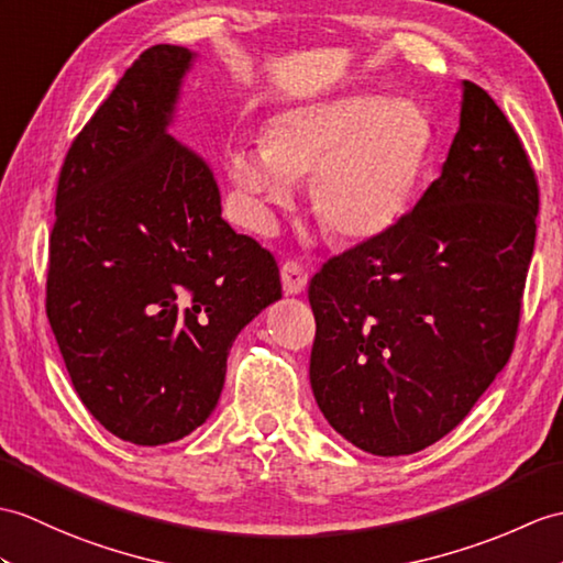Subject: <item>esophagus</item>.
<instances>
[{"instance_id":"esophagus-1","label":"esophagus","mask_w":563,"mask_h":563,"mask_svg":"<svg viewBox=\"0 0 563 563\" xmlns=\"http://www.w3.org/2000/svg\"><path fill=\"white\" fill-rule=\"evenodd\" d=\"M280 278H283V290L287 295H299L307 287L309 273L302 264H299V261L287 258L280 268Z\"/></svg>"}]
</instances>
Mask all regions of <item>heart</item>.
Masks as SVG:
<instances>
[{"label": "heart", "mask_w": 563, "mask_h": 563, "mask_svg": "<svg viewBox=\"0 0 563 563\" xmlns=\"http://www.w3.org/2000/svg\"><path fill=\"white\" fill-rule=\"evenodd\" d=\"M431 146V122L405 98L350 96L297 104L271 117L261 151L232 146L230 175L254 196L258 220L292 203V181L311 175V206L323 230L367 242L408 208Z\"/></svg>", "instance_id": "1"}]
</instances>
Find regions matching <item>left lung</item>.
<instances>
[{"label":"left lung","mask_w":563,"mask_h":563,"mask_svg":"<svg viewBox=\"0 0 563 563\" xmlns=\"http://www.w3.org/2000/svg\"><path fill=\"white\" fill-rule=\"evenodd\" d=\"M540 187L514 124L463 81L441 177L374 240L309 283V378L329 424L374 455H408L459 427L511 357Z\"/></svg>","instance_id":"obj_1"}]
</instances>
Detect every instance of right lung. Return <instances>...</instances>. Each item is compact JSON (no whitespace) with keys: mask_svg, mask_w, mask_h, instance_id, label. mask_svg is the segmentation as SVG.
Segmentation results:
<instances>
[{"mask_svg":"<svg viewBox=\"0 0 563 563\" xmlns=\"http://www.w3.org/2000/svg\"><path fill=\"white\" fill-rule=\"evenodd\" d=\"M191 52L153 45L59 169L45 309L78 398L114 437L201 427L234 338L283 297L276 256L220 216L208 165L165 132Z\"/></svg>","mask_w":563,"mask_h":563,"instance_id":"right-lung-1","label":"right lung"}]
</instances>
